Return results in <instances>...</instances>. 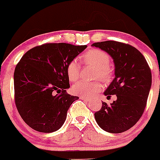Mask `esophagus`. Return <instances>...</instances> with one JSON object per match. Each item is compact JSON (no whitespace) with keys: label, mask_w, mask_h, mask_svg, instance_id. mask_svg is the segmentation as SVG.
Masks as SVG:
<instances>
[{"label":"esophagus","mask_w":160,"mask_h":160,"mask_svg":"<svg viewBox=\"0 0 160 160\" xmlns=\"http://www.w3.org/2000/svg\"><path fill=\"white\" fill-rule=\"evenodd\" d=\"M80 99H82V100H84V101L87 102H90L91 101L90 98H85V97H83V96H80Z\"/></svg>","instance_id":"esophagus-1"}]
</instances>
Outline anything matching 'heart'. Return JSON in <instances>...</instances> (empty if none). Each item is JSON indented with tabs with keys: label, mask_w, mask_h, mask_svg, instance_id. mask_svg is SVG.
<instances>
[{
	"label": "heart",
	"mask_w": 160,
	"mask_h": 160,
	"mask_svg": "<svg viewBox=\"0 0 160 160\" xmlns=\"http://www.w3.org/2000/svg\"><path fill=\"white\" fill-rule=\"evenodd\" d=\"M84 64L95 68L94 77L101 79L102 81H109L112 77L113 71L110 63V57L106 52L100 49L92 48L85 52L82 56ZM80 64L76 60H72L67 65V75L71 81H75L80 76ZM102 84L99 80L77 82L72 86V92L83 97H91L101 90Z\"/></svg>",
	"instance_id": "heart-1"
}]
</instances>
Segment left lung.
Returning a JSON list of instances; mask_svg holds the SVG:
<instances>
[{
	"mask_svg": "<svg viewBox=\"0 0 160 160\" xmlns=\"http://www.w3.org/2000/svg\"><path fill=\"white\" fill-rule=\"evenodd\" d=\"M109 54L115 63V77L104 92L117 100L103 102L95 118L102 129L118 134L128 131L139 121L147 105L152 83L151 70L145 58L132 45L116 41L92 44Z\"/></svg>",
	"mask_w": 160,
	"mask_h": 160,
	"instance_id": "1",
	"label": "left lung"
}]
</instances>
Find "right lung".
<instances>
[{"label":"right lung","mask_w":160,"mask_h":160,"mask_svg":"<svg viewBox=\"0 0 160 160\" xmlns=\"http://www.w3.org/2000/svg\"><path fill=\"white\" fill-rule=\"evenodd\" d=\"M87 45L45 43L31 48L14 71L15 104L22 120L42 133L63 125L67 112L78 96L67 92L70 87L67 65Z\"/></svg>","instance_id":"1"}]
</instances>
